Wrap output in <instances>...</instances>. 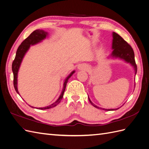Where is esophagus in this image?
<instances>
[{"mask_svg": "<svg viewBox=\"0 0 149 149\" xmlns=\"http://www.w3.org/2000/svg\"><path fill=\"white\" fill-rule=\"evenodd\" d=\"M88 68V66L86 65H80L78 67V69L79 70H87Z\"/></svg>", "mask_w": 149, "mask_h": 149, "instance_id": "1", "label": "esophagus"}]
</instances>
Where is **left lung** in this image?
Returning a JSON list of instances; mask_svg holds the SVG:
<instances>
[{"mask_svg":"<svg viewBox=\"0 0 149 149\" xmlns=\"http://www.w3.org/2000/svg\"><path fill=\"white\" fill-rule=\"evenodd\" d=\"M112 52L111 54V55L108 57L111 58H119L120 60L124 61L126 63L130 64L134 70L135 76L137 73V68L135 61V57H134V52L132 47H130L125 40L122 38L119 35L115 32H112ZM135 86V84H134ZM89 101L91 104L98 109H102L104 111H115L118 110L120 107L116 108V109H104V108H101L97 106L94 104V103L90 100L88 96Z\"/></svg>","mask_w":149,"mask_h":149,"instance_id":"8db88e82","label":"left lung"}]
</instances>
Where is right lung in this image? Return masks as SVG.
<instances>
[{
	"mask_svg": "<svg viewBox=\"0 0 149 149\" xmlns=\"http://www.w3.org/2000/svg\"><path fill=\"white\" fill-rule=\"evenodd\" d=\"M48 35V33L43 30H39V29L33 31V32L31 33L29 36V37L21 43L20 45L17 49V52H16L15 58L12 63V71H13V86H14V88L15 89L16 92L19 94V95H20V94L19 93V91H18V88H17L18 72H19L20 65L22 63V60H23V58L26 54V53L27 52V51L29 50L30 47L31 45H36L40 42H41L42 40H43L45 38H46ZM74 72H75L74 70L72 71L71 73L66 78V79H65L64 83H63V88L60 96H59V97L58 98V100L49 106L37 108V109H40V110L48 109H50V108L54 107L56 106H57L61 101L63 97V94L65 91L66 84H67L69 78H70L71 76L74 73ZM30 106L32 108H35V107L31 106Z\"/></svg>",
	"mask_w": 149,
	"mask_h": 149,
	"instance_id": "1",
	"label": "right lung"
}]
</instances>
